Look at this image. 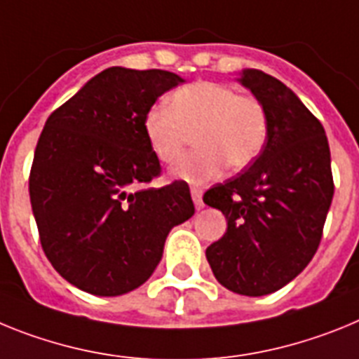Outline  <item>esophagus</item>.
I'll return each instance as SVG.
<instances>
[{
    "label": "esophagus",
    "instance_id": "obj_1",
    "mask_svg": "<svg viewBox=\"0 0 359 359\" xmlns=\"http://www.w3.org/2000/svg\"><path fill=\"white\" fill-rule=\"evenodd\" d=\"M191 198H193V202H195V208H197V210H202L204 202H202V191H201V189L191 188Z\"/></svg>",
    "mask_w": 359,
    "mask_h": 359
}]
</instances>
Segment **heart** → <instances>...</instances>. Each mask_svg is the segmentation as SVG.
<instances>
[{
  "label": "heart",
  "instance_id": "b5f03b06",
  "mask_svg": "<svg viewBox=\"0 0 359 359\" xmlns=\"http://www.w3.org/2000/svg\"><path fill=\"white\" fill-rule=\"evenodd\" d=\"M151 154L164 164L180 157L195 135V151L180 158L173 177L189 184L218 179L226 170H244L258 158L269 135L267 111L258 99L235 88L197 81L171 93L170 106L154 104L142 121Z\"/></svg>",
  "mask_w": 359,
  "mask_h": 359
}]
</instances>
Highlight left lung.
Masks as SVG:
<instances>
[{
    "mask_svg": "<svg viewBox=\"0 0 359 359\" xmlns=\"http://www.w3.org/2000/svg\"><path fill=\"white\" fill-rule=\"evenodd\" d=\"M238 81L266 108L269 135L248 170L204 193L205 204L227 218L226 235L205 258L226 289L264 296L287 285L314 257L334 182L325 130L296 93L255 68Z\"/></svg>",
    "mask_w": 359,
    "mask_h": 359,
    "instance_id": "8db88e82",
    "label": "left lung"
}]
</instances>
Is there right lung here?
Here are the masks:
<instances>
[{"label":"right lung","instance_id":"add662e5","mask_svg":"<svg viewBox=\"0 0 359 359\" xmlns=\"http://www.w3.org/2000/svg\"><path fill=\"white\" fill-rule=\"evenodd\" d=\"M180 83L166 70L106 68L46 119L30 204L46 258L81 291L119 296L142 285L171 227L195 213L184 180L148 186L161 164L142 121Z\"/></svg>","mask_w":359,"mask_h":359}]
</instances>
